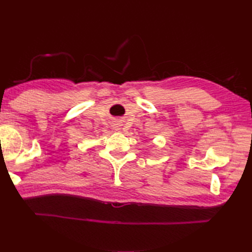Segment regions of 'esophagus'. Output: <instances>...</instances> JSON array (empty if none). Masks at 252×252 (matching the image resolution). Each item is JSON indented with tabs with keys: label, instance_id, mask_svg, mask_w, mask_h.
Returning <instances> with one entry per match:
<instances>
[{
	"label": "esophagus",
	"instance_id": "obj_1",
	"mask_svg": "<svg viewBox=\"0 0 252 252\" xmlns=\"http://www.w3.org/2000/svg\"><path fill=\"white\" fill-rule=\"evenodd\" d=\"M115 129H117V130H119V126H117V127H115Z\"/></svg>",
	"mask_w": 252,
	"mask_h": 252
}]
</instances>
